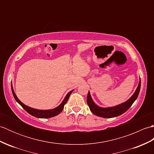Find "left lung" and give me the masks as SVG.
<instances>
[{
  "mask_svg": "<svg viewBox=\"0 0 154 154\" xmlns=\"http://www.w3.org/2000/svg\"><path fill=\"white\" fill-rule=\"evenodd\" d=\"M140 87H141V81H140V78L138 85L134 93L132 94V97L128 100L125 101V102L118 104L116 106L110 107H101L97 105L93 101L92 97L91 96V93L89 91L87 98V104L91 112L94 114H95L96 116L103 118L116 117L125 112L132 106V104L138 98L140 90Z\"/></svg>",
  "mask_w": 154,
  "mask_h": 154,
  "instance_id": "8db88e82",
  "label": "left lung"
}]
</instances>
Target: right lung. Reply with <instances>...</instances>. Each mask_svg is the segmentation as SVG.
I'll use <instances>...</instances> for the list:
<instances>
[{
    "label": "right lung",
    "instance_id": "add662e5",
    "mask_svg": "<svg viewBox=\"0 0 154 154\" xmlns=\"http://www.w3.org/2000/svg\"><path fill=\"white\" fill-rule=\"evenodd\" d=\"M11 89H12L13 96H14L16 102H17L20 105H21L23 109L26 111V112H28L29 114H31L32 116H35L36 118H39V119H49V118H51L55 116H57L59 114L61 113V111L63 110L64 105L67 102L69 97L73 91V90H72L70 91V92H69L60 105L54 108V109H48V110H39V109H34V108L28 106L27 105H26V104H24L23 103H22L21 101L18 99V98L15 94L12 83H11Z\"/></svg>",
    "mask_w": 154,
    "mask_h": 154
}]
</instances>
